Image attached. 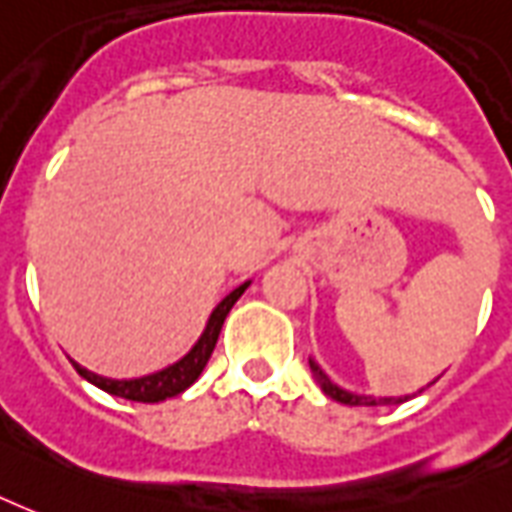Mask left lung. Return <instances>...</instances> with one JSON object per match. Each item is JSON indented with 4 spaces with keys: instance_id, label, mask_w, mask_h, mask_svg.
Wrapping results in <instances>:
<instances>
[{
    "instance_id": "left-lung-1",
    "label": "left lung",
    "mask_w": 512,
    "mask_h": 512,
    "mask_svg": "<svg viewBox=\"0 0 512 512\" xmlns=\"http://www.w3.org/2000/svg\"><path fill=\"white\" fill-rule=\"evenodd\" d=\"M309 369H312L314 380H317V385L323 388L325 396H331L333 401H342V404H350V407H377V404H401V401L412 399V396H385V399H374V396H358V393H350L344 391V388H339V385H333L331 380H328V374L317 366V363L309 358ZM420 393V391H418Z\"/></svg>"
}]
</instances>
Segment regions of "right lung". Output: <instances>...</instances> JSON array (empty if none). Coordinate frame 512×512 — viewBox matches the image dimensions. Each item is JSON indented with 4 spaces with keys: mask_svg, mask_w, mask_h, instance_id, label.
Masks as SVG:
<instances>
[{
    "mask_svg": "<svg viewBox=\"0 0 512 512\" xmlns=\"http://www.w3.org/2000/svg\"><path fill=\"white\" fill-rule=\"evenodd\" d=\"M246 287H249V282H244V285L236 287L233 293L227 295L225 301L211 312V317H208L206 331H203V336L198 339V344H195L179 363H173V366L162 369V372L149 374V377H138V380H108V377H100V374L86 372L78 363H75V369H78V374H81L83 380H89L92 385L102 388L105 393H111V396H119V399L154 404V401H165L170 399V396H179V393L187 391L189 385L198 380L200 372L206 369L208 358H211V352L217 347L219 331H222V323H225L227 312L233 309V304L241 298V293H244Z\"/></svg>",
    "mask_w": 512,
    "mask_h": 512,
    "instance_id": "1",
    "label": "right lung"
}]
</instances>
